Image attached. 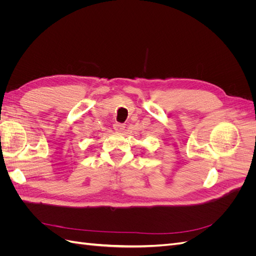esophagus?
I'll list each match as a JSON object with an SVG mask.
<instances>
[{
  "label": "esophagus",
  "instance_id": "esophagus-1",
  "mask_svg": "<svg viewBox=\"0 0 256 256\" xmlns=\"http://www.w3.org/2000/svg\"><path fill=\"white\" fill-rule=\"evenodd\" d=\"M113 128L115 131H118V132H122V131L125 130V125L124 124H120V122H115L113 125Z\"/></svg>",
  "mask_w": 256,
  "mask_h": 256
}]
</instances>
